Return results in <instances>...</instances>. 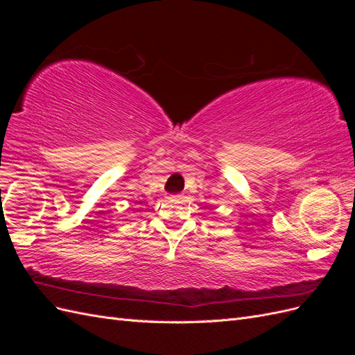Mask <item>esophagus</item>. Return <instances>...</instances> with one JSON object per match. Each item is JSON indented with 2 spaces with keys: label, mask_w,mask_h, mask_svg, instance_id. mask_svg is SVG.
<instances>
[{
  "label": "esophagus",
  "mask_w": 355,
  "mask_h": 355,
  "mask_svg": "<svg viewBox=\"0 0 355 355\" xmlns=\"http://www.w3.org/2000/svg\"><path fill=\"white\" fill-rule=\"evenodd\" d=\"M173 198H180V196H173Z\"/></svg>",
  "instance_id": "1"
}]
</instances>
